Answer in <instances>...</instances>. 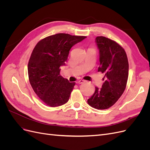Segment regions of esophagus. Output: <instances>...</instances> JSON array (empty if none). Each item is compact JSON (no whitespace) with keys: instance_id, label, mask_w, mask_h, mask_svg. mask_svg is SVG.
Returning <instances> with one entry per match:
<instances>
[{"instance_id":"34e87169","label":"esophagus","mask_w":150,"mask_h":150,"mask_svg":"<svg viewBox=\"0 0 150 150\" xmlns=\"http://www.w3.org/2000/svg\"><path fill=\"white\" fill-rule=\"evenodd\" d=\"M84 82H86V81L84 80V79H80V80H79V81H78V83L79 84H82V83H84Z\"/></svg>"}]
</instances>
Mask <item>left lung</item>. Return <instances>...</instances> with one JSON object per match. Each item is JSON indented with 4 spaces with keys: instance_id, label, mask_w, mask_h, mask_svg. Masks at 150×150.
<instances>
[{
    "instance_id": "left-lung-1",
    "label": "left lung",
    "mask_w": 150,
    "mask_h": 150,
    "mask_svg": "<svg viewBox=\"0 0 150 150\" xmlns=\"http://www.w3.org/2000/svg\"><path fill=\"white\" fill-rule=\"evenodd\" d=\"M96 42L99 50L98 71L104 74L103 79L105 81L101 89L95 87L88 103L98 110H106L114 105L124 93L128 78L129 64L125 49L115 40L98 36Z\"/></svg>"
}]
</instances>
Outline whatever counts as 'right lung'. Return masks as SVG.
Here are the masks:
<instances>
[{"label":"right lung","instance_id":"right-lung-1","mask_svg":"<svg viewBox=\"0 0 150 150\" xmlns=\"http://www.w3.org/2000/svg\"><path fill=\"white\" fill-rule=\"evenodd\" d=\"M86 36L59 33L49 35L37 43L28 62L30 84L35 93L50 107L66 104L76 83H69L60 75L71 48Z\"/></svg>","mask_w":150,"mask_h":150}]
</instances>
